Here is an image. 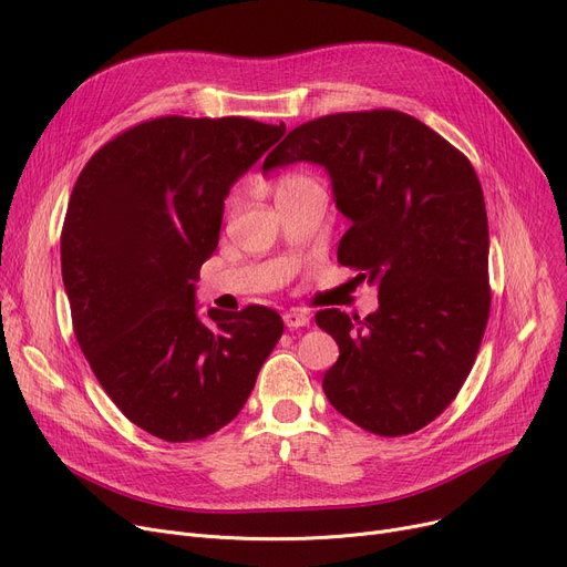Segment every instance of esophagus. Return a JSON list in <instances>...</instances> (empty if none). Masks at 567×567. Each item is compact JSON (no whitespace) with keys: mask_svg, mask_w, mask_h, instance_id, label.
<instances>
[{"mask_svg":"<svg viewBox=\"0 0 567 567\" xmlns=\"http://www.w3.org/2000/svg\"><path fill=\"white\" fill-rule=\"evenodd\" d=\"M285 326L287 329H301V326H308L310 323V317L306 312H299V310H289L285 312Z\"/></svg>","mask_w":567,"mask_h":567,"instance_id":"34e87169","label":"esophagus"}]
</instances>
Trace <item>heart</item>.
<instances>
[{
  "mask_svg": "<svg viewBox=\"0 0 567 567\" xmlns=\"http://www.w3.org/2000/svg\"><path fill=\"white\" fill-rule=\"evenodd\" d=\"M312 190H323L321 184L317 182L315 176L303 174V172H291L280 176V182L276 184V195L285 197V195H299V193H312Z\"/></svg>",
  "mask_w": 567,
  "mask_h": 567,
  "instance_id": "b5f03b06",
  "label": "heart"
}]
</instances>
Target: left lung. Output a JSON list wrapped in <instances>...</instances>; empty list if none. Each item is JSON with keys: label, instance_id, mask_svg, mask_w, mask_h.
<instances>
[{"label": "left lung", "instance_id": "8db88e82", "mask_svg": "<svg viewBox=\"0 0 567 567\" xmlns=\"http://www.w3.org/2000/svg\"><path fill=\"white\" fill-rule=\"evenodd\" d=\"M299 161L329 172L351 223L338 261L379 289V308L363 321L317 312L340 347L323 393L372 434L419 432L457 398L489 317L478 176L449 140L398 110L319 116L293 128L261 169Z\"/></svg>", "mask_w": 567, "mask_h": 567}]
</instances>
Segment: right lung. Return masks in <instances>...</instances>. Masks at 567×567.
<instances>
[{"mask_svg": "<svg viewBox=\"0 0 567 567\" xmlns=\"http://www.w3.org/2000/svg\"><path fill=\"white\" fill-rule=\"evenodd\" d=\"M246 116H158L110 140L73 186L62 278L73 331L103 391L169 443L206 439L244 409L282 336L276 310L195 308L225 197L282 135Z\"/></svg>", "mask_w": 567, "mask_h": 567, "instance_id": "1", "label": "right lung"}]
</instances>
